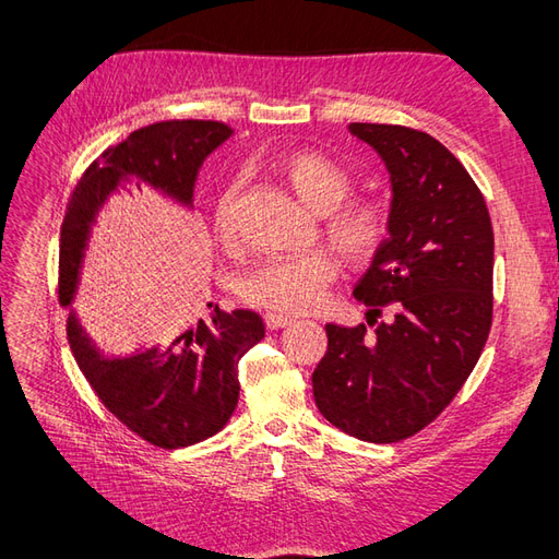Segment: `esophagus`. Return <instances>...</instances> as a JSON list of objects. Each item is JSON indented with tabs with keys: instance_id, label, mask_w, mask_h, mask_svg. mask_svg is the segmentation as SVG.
Returning a JSON list of instances; mask_svg holds the SVG:
<instances>
[{
	"instance_id": "34e87169",
	"label": "esophagus",
	"mask_w": 559,
	"mask_h": 559,
	"mask_svg": "<svg viewBox=\"0 0 559 559\" xmlns=\"http://www.w3.org/2000/svg\"><path fill=\"white\" fill-rule=\"evenodd\" d=\"M264 322H266L269 329H283V326H290V324H293V317L269 312V314L264 317Z\"/></svg>"
}]
</instances>
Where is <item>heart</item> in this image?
I'll use <instances>...</instances> for the list:
<instances>
[{
	"mask_svg": "<svg viewBox=\"0 0 559 559\" xmlns=\"http://www.w3.org/2000/svg\"><path fill=\"white\" fill-rule=\"evenodd\" d=\"M278 173L307 206L324 218L326 240L353 264H367L389 237V211L377 199H353V177L319 151H290L278 160ZM237 185L223 189L216 206V233L225 245L235 240ZM338 264L326 249L305 254L266 257L240 278V298L271 312L305 314L324 300Z\"/></svg>",
	"mask_w": 559,
	"mask_h": 559,
	"instance_id": "obj_1",
	"label": "heart"
}]
</instances>
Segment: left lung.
<instances>
[{
  "label": "left lung",
  "instance_id": "1",
  "mask_svg": "<svg viewBox=\"0 0 559 559\" xmlns=\"http://www.w3.org/2000/svg\"><path fill=\"white\" fill-rule=\"evenodd\" d=\"M391 175L389 237L353 295L367 317L326 324L312 374L319 413L350 437L389 444L442 413L476 367L492 324L495 237L478 185L430 134L401 124H348ZM372 324V319H367Z\"/></svg>",
  "mask_w": 559,
  "mask_h": 559
}]
</instances>
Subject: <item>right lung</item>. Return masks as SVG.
<instances>
[{
    "label": "right lung",
    "instance_id": "add662e5",
    "mask_svg": "<svg viewBox=\"0 0 559 559\" xmlns=\"http://www.w3.org/2000/svg\"><path fill=\"white\" fill-rule=\"evenodd\" d=\"M233 129L211 120L156 122L108 148L83 173L69 199L59 233V305L71 307L83 257L100 211L122 189H158L192 209L201 163ZM211 307V305H209ZM69 348L103 406L129 430L160 449H182L223 430L240 399L237 362L264 338L252 310L221 312L211 322L175 326L163 346L127 358H108L83 331L74 310L67 319Z\"/></svg>",
    "mask_w": 559,
    "mask_h": 559
}]
</instances>
